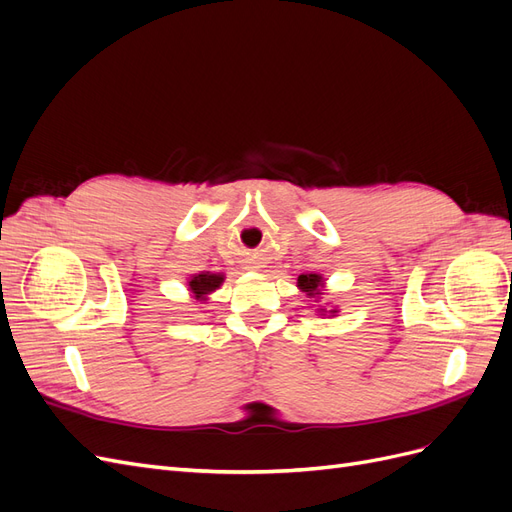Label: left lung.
<instances>
[{
	"instance_id": "left-lung-1",
	"label": "left lung",
	"mask_w": 512,
	"mask_h": 512,
	"mask_svg": "<svg viewBox=\"0 0 512 512\" xmlns=\"http://www.w3.org/2000/svg\"><path fill=\"white\" fill-rule=\"evenodd\" d=\"M299 286H301V290L303 292H307L309 297H314V294H320L318 292V288H320V284H322V277L320 275H316V273H309V275H299V282H297Z\"/></svg>"
}]
</instances>
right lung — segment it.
I'll return each instance as SVG.
<instances>
[{"label":"right lung","mask_w":512,"mask_h":512,"mask_svg":"<svg viewBox=\"0 0 512 512\" xmlns=\"http://www.w3.org/2000/svg\"><path fill=\"white\" fill-rule=\"evenodd\" d=\"M224 277L222 275H215V273H200V275H194L192 282H190V290L194 292L196 299H205V294L213 292L215 288H218L222 284Z\"/></svg>","instance_id":"obj_1"}]
</instances>
